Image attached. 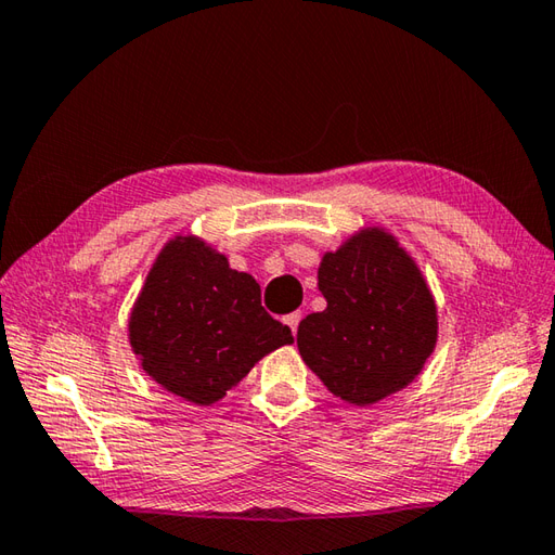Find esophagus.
<instances>
[{"mask_svg":"<svg viewBox=\"0 0 555 555\" xmlns=\"http://www.w3.org/2000/svg\"><path fill=\"white\" fill-rule=\"evenodd\" d=\"M300 320H302V314H300V312H291V314H286V317H284V322L291 326V334H293V336L298 334V324H300Z\"/></svg>","mask_w":555,"mask_h":555,"instance_id":"esophagus-1","label":"esophagus"}]
</instances>
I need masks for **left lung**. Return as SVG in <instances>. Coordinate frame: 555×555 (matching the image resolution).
Masks as SVG:
<instances>
[{"label":"left lung","mask_w":555,"mask_h":555,"mask_svg":"<svg viewBox=\"0 0 555 555\" xmlns=\"http://www.w3.org/2000/svg\"><path fill=\"white\" fill-rule=\"evenodd\" d=\"M317 286L326 310L305 317L298 350L336 398L379 403L412 384L436 348V302L393 233L367 227L324 253Z\"/></svg>","instance_id":"left-lung-1"}]
</instances>
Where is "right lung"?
Wrapping results in <instances>:
<instances>
[{"label":"right lung","mask_w":555,"mask_h":555,"mask_svg":"<svg viewBox=\"0 0 555 555\" xmlns=\"http://www.w3.org/2000/svg\"><path fill=\"white\" fill-rule=\"evenodd\" d=\"M128 344L164 391L211 405L293 336L264 312L250 274L197 235H173L128 317Z\"/></svg>","instance_id":"obj_1"}]
</instances>
